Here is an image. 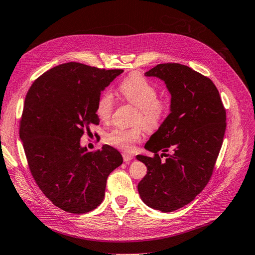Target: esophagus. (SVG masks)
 Masks as SVG:
<instances>
[{
	"instance_id": "34e87169",
	"label": "esophagus",
	"mask_w": 255,
	"mask_h": 255,
	"mask_svg": "<svg viewBox=\"0 0 255 255\" xmlns=\"http://www.w3.org/2000/svg\"><path fill=\"white\" fill-rule=\"evenodd\" d=\"M123 159H124L125 162H130L133 159V155L128 152H123Z\"/></svg>"
}]
</instances>
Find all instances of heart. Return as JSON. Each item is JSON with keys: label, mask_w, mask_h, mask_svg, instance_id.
<instances>
[{"label": "heart", "mask_w": 255, "mask_h": 255, "mask_svg": "<svg viewBox=\"0 0 255 255\" xmlns=\"http://www.w3.org/2000/svg\"><path fill=\"white\" fill-rule=\"evenodd\" d=\"M119 91L123 100L136 107L134 124H142L147 131L159 129L169 112V103L158 97V89L152 83L138 73H133L122 81ZM114 109V98L106 90L98 96L95 112L103 122H108ZM144 128L135 125L131 128L116 127L105 134V141L122 150L131 151L134 145L142 139Z\"/></svg>", "instance_id": "obj_1"}]
</instances>
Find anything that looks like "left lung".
<instances>
[{"label":"left lung","mask_w":255,"mask_h":255,"mask_svg":"<svg viewBox=\"0 0 255 255\" xmlns=\"http://www.w3.org/2000/svg\"><path fill=\"white\" fill-rule=\"evenodd\" d=\"M145 75L165 81L171 104L145 144L152 157L136 155L147 166L137 190L148 207L171 212L193 201L209 183L224 141L226 109L213 81L184 64L160 63Z\"/></svg>","instance_id":"1"}]
</instances>
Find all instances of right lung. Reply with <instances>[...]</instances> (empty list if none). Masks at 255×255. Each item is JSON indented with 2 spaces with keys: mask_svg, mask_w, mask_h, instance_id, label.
<instances>
[{
  "mask_svg": "<svg viewBox=\"0 0 255 255\" xmlns=\"http://www.w3.org/2000/svg\"><path fill=\"white\" fill-rule=\"evenodd\" d=\"M123 70L68 62L46 71L30 86L20 120V137L37 185L59 209L84 214L105 197L107 178L123 163L109 145L89 151L80 137L98 125V96Z\"/></svg>",
  "mask_w": 255,
  "mask_h": 255,
  "instance_id": "obj_1",
  "label": "right lung"
}]
</instances>
